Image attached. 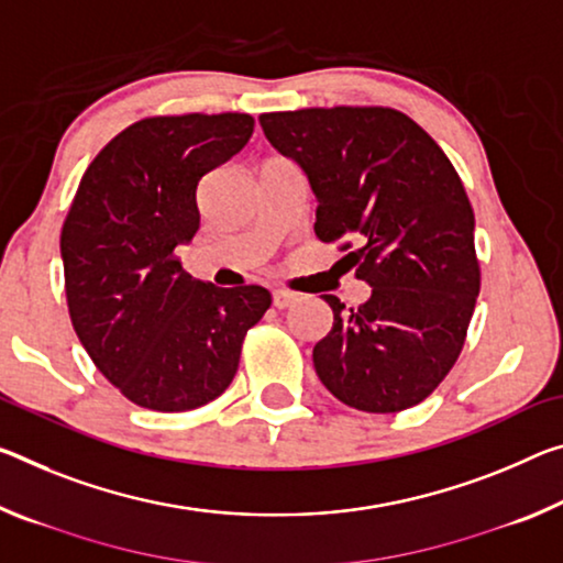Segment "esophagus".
Listing matches in <instances>:
<instances>
[{
    "label": "esophagus",
    "instance_id": "esophagus-1",
    "mask_svg": "<svg viewBox=\"0 0 563 563\" xmlns=\"http://www.w3.org/2000/svg\"><path fill=\"white\" fill-rule=\"evenodd\" d=\"M296 300H298L296 292H288V290H275V292H273V306L278 308V310L290 308Z\"/></svg>",
    "mask_w": 563,
    "mask_h": 563
}]
</instances>
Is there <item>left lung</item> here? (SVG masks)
I'll list each match as a JSON object with an SVG mask.
<instances>
[{
	"label": "left lung",
	"instance_id": "left-lung-1",
	"mask_svg": "<svg viewBox=\"0 0 563 563\" xmlns=\"http://www.w3.org/2000/svg\"><path fill=\"white\" fill-rule=\"evenodd\" d=\"M318 202L316 238L355 240L345 257L371 296L313 347L323 386L365 413L421 404L456 363L481 273L474 210L456 169L426 130L388 107L261 114ZM351 247V245H345Z\"/></svg>",
	"mask_w": 563,
	"mask_h": 563
}]
</instances>
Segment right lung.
Listing matches in <instances>:
<instances>
[{
  "label": "right lung",
  "mask_w": 563,
  "mask_h": 563,
  "mask_svg": "<svg viewBox=\"0 0 563 563\" xmlns=\"http://www.w3.org/2000/svg\"><path fill=\"white\" fill-rule=\"evenodd\" d=\"M253 128L238 112L140 120L77 187L59 238L69 318L97 371L142 408L177 413L218 398L271 308L261 285L218 288L175 257L200 228V180Z\"/></svg>",
  "instance_id": "1"
}]
</instances>
